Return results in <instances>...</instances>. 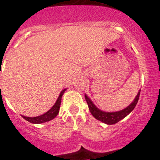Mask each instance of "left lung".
I'll use <instances>...</instances> for the list:
<instances>
[{
  "instance_id": "left-lung-1",
  "label": "left lung",
  "mask_w": 160,
  "mask_h": 160,
  "mask_svg": "<svg viewBox=\"0 0 160 160\" xmlns=\"http://www.w3.org/2000/svg\"><path fill=\"white\" fill-rule=\"evenodd\" d=\"M140 93H141V90H139L134 101L128 107H127L124 109L121 110V111L112 112L101 111L100 109H98V108L93 104V102L89 99V97L86 94L84 95V97H85V100H86L87 103H88V106H89V111H90L91 114L93 116V118H95L97 120L100 121L102 122L106 123L108 125H112V124H115V123L118 122L119 121H121L124 118H126L132 110L134 109L136 103H137L139 100Z\"/></svg>"
}]
</instances>
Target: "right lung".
Segmentation results:
<instances>
[{"label":"right lung","mask_w":160,"mask_h":160,"mask_svg":"<svg viewBox=\"0 0 160 160\" xmlns=\"http://www.w3.org/2000/svg\"><path fill=\"white\" fill-rule=\"evenodd\" d=\"M67 90V89H64L61 92L59 97H58V100L55 102V104L53 105L52 108L50 110L45 112L44 114L38 117H34V118H29V117L22 116L23 118H24L26 121H28L31 123H35V124H39V123H43L46 122H49V121L52 120L53 118H55L59 112L60 106H61V101H62V97L63 95V93Z\"/></svg>","instance_id":"obj_1"}]
</instances>
